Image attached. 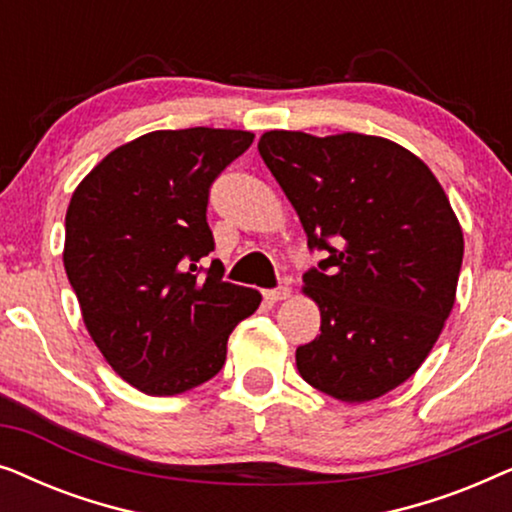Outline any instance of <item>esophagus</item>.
I'll use <instances>...</instances> for the list:
<instances>
[{
	"label": "esophagus",
	"instance_id": "34e87169",
	"mask_svg": "<svg viewBox=\"0 0 512 512\" xmlns=\"http://www.w3.org/2000/svg\"><path fill=\"white\" fill-rule=\"evenodd\" d=\"M263 296L268 303H279V300H286L291 296V289L289 286H277V289H268L263 291Z\"/></svg>",
	"mask_w": 512,
	"mask_h": 512
}]
</instances>
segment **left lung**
<instances>
[{"label":"left lung","mask_w":512,"mask_h":512,"mask_svg":"<svg viewBox=\"0 0 512 512\" xmlns=\"http://www.w3.org/2000/svg\"><path fill=\"white\" fill-rule=\"evenodd\" d=\"M258 151L324 251L303 275L321 333L296 349L298 373L338 401H373L422 366L452 312L464 235L450 200L382 137L270 130Z\"/></svg>","instance_id":"left-lung-1"}]
</instances>
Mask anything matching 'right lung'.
Here are the masks:
<instances>
[{"label":"right lung","instance_id":"1","mask_svg":"<svg viewBox=\"0 0 512 512\" xmlns=\"http://www.w3.org/2000/svg\"><path fill=\"white\" fill-rule=\"evenodd\" d=\"M254 142L244 130H156L111 151L72 195L65 270L109 366L149 396L212 380L261 293L223 282L207 223L214 179ZM206 275L202 278L199 272Z\"/></svg>","mask_w":512,"mask_h":512}]
</instances>
